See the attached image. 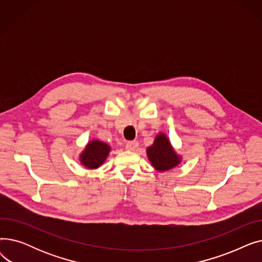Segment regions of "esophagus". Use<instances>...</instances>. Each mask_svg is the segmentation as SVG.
I'll return each instance as SVG.
<instances>
[{
  "label": "esophagus",
  "instance_id": "1",
  "mask_svg": "<svg viewBox=\"0 0 262 262\" xmlns=\"http://www.w3.org/2000/svg\"><path fill=\"white\" fill-rule=\"evenodd\" d=\"M138 146H139V142L136 141V140H134V141H128V142L126 143V145H125L126 149H128V150H136L137 148H138Z\"/></svg>",
  "mask_w": 262,
  "mask_h": 262
}]
</instances>
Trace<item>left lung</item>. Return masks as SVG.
Segmentation results:
<instances>
[{
    "mask_svg": "<svg viewBox=\"0 0 262 262\" xmlns=\"http://www.w3.org/2000/svg\"><path fill=\"white\" fill-rule=\"evenodd\" d=\"M146 154L152 166L159 172L175 168L182 160V157L176 154L168 137L163 133L156 136L154 143L147 147Z\"/></svg>",
    "mask_w": 262,
    "mask_h": 262,
    "instance_id": "obj_1",
    "label": "left lung"
}]
</instances>
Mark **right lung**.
Instances as JSON below:
<instances>
[{"label": "right lung", "mask_w": 262, "mask_h": 262, "mask_svg": "<svg viewBox=\"0 0 262 262\" xmlns=\"http://www.w3.org/2000/svg\"><path fill=\"white\" fill-rule=\"evenodd\" d=\"M110 152V146L100 140L90 141L82 150L79 160L88 169H96L102 166Z\"/></svg>", "instance_id": "obj_1"}]
</instances>
